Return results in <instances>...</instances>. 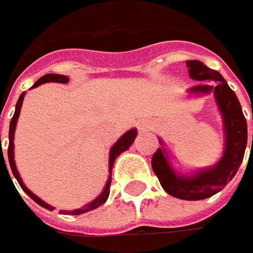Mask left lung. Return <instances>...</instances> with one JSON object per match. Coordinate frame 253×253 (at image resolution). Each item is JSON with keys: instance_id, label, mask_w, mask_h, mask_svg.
Wrapping results in <instances>:
<instances>
[{"instance_id": "8db88e82", "label": "left lung", "mask_w": 253, "mask_h": 253, "mask_svg": "<svg viewBox=\"0 0 253 253\" xmlns=\"http://www.w3.org/2000/svg\"><path fill=\"white\" fill-rule=\"evenodd\" d=\"M186 64L189 67V74L193 80L212 82V85L199 84L190 88L189 91L191 94L214 92L215 101L224 121L225 151L215 166L210 169L199 170L193 176H181L170 166L166 151L163 148H159L152 156V169L168 194L180 200L197 201L217 194L234 179L244 161L248 142V128L238 98L235 92L229 88L224 77L218 72L201 63L200 60H187Z\"/></svg>"}]
</instances>
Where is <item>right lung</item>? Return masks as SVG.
Masks as SVG:
<instances>
[{
	"label": "right lung",
	"instance_id": "add662e5",
	"mask_svg": "<svg viewBox=\"0 0 253 253\" xmlns=\"http://www.w3.org/2000/svg\"><path fill=\"white\" fill-rule=\"evenodd\" d=\"M50 82H53V83H63L66 84L69 82V77H66V76H62V74H46L43 77H41L36 83L32 85V88L34 87H38V85H41V84L43 83H50ZM24 97H25V92H22L21 95H19V98H18V102H16V107H15V114L14 117H12V120L9 122V145H8V161H9V168L12 170V173H14L15 179L16 181L19 183V186H21V189L24 190L25 193L31 197V199L34 200L35 203H38L41 207H43V209L49 210V211H52L54 210L52 206H49V204H46L43 200H41L38 196H35L34 193L31 191V190L28 189L26 186L24 184V181L21 179V176H19V173H18V170H16V166H15V161H14V133H15V128H16V121H18V117H19V112H21V107H22V102H24ZM135 138H136V129H131V131L125 132L124 135H122L121 138L118 139V141L115 142V145L111 148V151H110V177H108V181H107V184H105V187L102 190V193L97 197L95 200H92L91 203H88V204H85L84 207L82 209H77L73 210V211H66V210H60V214H72V215H79V214H84V212H87V211H91V210L98 209L100 206H102L107 199H108V196H110V184H111V170L112 166H114V162L115 159L121 155L122 152L126 151L129 146L132 145V142L135 141ZM0 145H1V135H0ZM2 158H4V155H2ZM5 163V161H4ZM5 169H6V165H5ZM8 171V169H6ZM9 174V173H8ZM11 177V176H9ZM12 180V179H11Z\"/></svg>",
	"mask_w": 253,
	"mask_h": 253
}]
</instances>
